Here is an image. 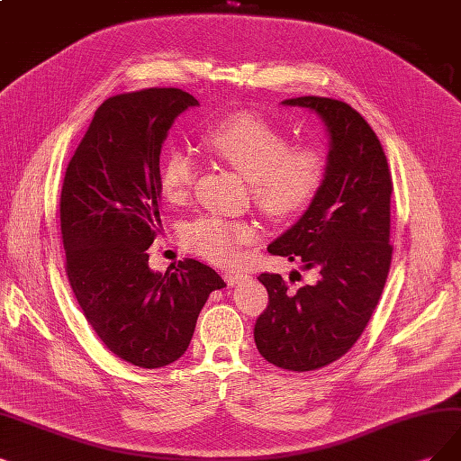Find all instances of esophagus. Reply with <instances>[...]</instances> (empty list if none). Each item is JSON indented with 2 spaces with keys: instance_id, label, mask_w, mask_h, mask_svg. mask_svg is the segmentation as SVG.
<instances>
[{
  "instance_id": "34e87169",
  "label": "esophagus",
  "mask_w": 461,
  "mask_h": 461,
  "mask_svg": "<svg viewBox=\"0 0 461 461\" xmlns=\"http://www.w3.org/2000/svg\"><path fill=\"white\" fill-rule=\"evenodd\" d=\"M224 279H226V283H228L230 286H235V285H240L241 281H245L247 276H243V274H226Z\"/></svg>"
}]
</instances>
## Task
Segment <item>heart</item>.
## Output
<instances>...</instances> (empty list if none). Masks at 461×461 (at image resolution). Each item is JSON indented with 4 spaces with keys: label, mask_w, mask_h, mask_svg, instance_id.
I'll use <instances>...</instances> for the list:
<instances>
[{
    "label": "heart",
    "mask_w": 461,
    "mask_h": 461,
    "mask_svg": "<svg viewBox=\"0 0 461 461\" xmlns=\"http://www.w3.org/2000/svg\"><path fill=\"white\" fill-rule=\"evenodd\" d=\"M203 146L231 165L252 185L258 207L271 218H296L312 207L327 176V159L315 146H294L285 131L252 112H237L204 129ZM197 165L190 151H165L159 184L170 204H182L192 195ZM257 230L247 221L201 216L182 231L194 252L214 264L230 266L254 241Z\"/></svg>",
    "instance_id": "1"
}]
</instances>
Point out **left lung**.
Instances as JSON below:
<instances>
[{"label":"left lung","mask_w":461,"mask_h":461,"mask_svg":"<svg viewBox=\"0 0 461 461\" xmlns=\"http://www.w3.org/2000/svg\"><path fill=\"white\" fill-rule=\"evenodd\" d=\"M283 104L315 112L330 149L317 199L267 250L302 260L319 279L293 293L281 276L262 274L269 303L254 325V342L271 365L308 372L346 355L376 310L393 254V184L376 132L346 102L298 96Z\"/></svg>","instance_id":"1"}]
</instances>
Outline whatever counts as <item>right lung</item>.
<instances>
[{"mask_svg": "<svg viewBox=\"0 0 461 461\" xmlns=\"http://www.w3.org/2000/svg\"><path fill=\"white\" fill-rule=\"evenodd\" d=\"M192 106L199 102L173 87L104 100L62 184L68 281L106 348L140 368L178 361L209 294L226 286L192 258L165 274L148 266L146 250L161 230V148L175 119Z\"/></svg>", "mask_w": 461, "mask_h": 461, "instance_id": "obj_1", "label": "right lung"}]
</instances>
